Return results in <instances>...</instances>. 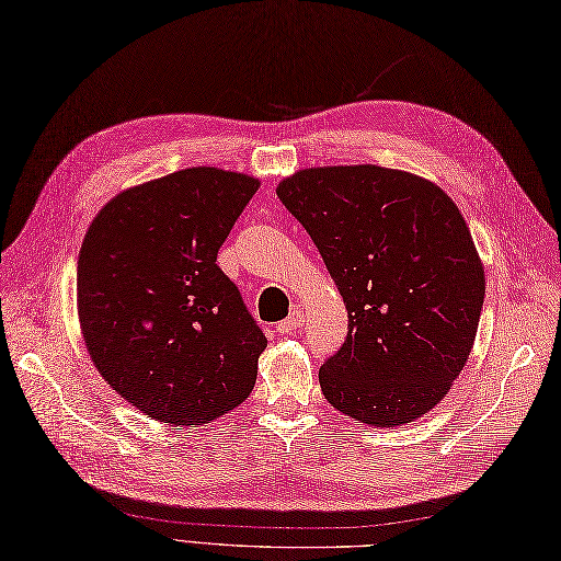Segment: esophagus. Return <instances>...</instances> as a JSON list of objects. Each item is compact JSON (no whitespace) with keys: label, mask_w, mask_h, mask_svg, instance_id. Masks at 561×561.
<instances>
[{"label":"esophagus","mask_w":561,"mask_h":561,"mask_svg":"<svg viewBox=\"0 0 561 561\" xmlns=\"http://www.w3.org/2000/svg\"><path fill=\"white\" fill-rule=\"evenodd\" d=\"M302 323H305V313H302V311H293L288 319L280 321V323L276 325V331H278V333H295L297 328H302Z\"/></svg>","instance_id":"obj_1"}]
</instances>
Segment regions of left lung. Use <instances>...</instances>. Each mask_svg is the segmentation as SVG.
I'll return each instance as SVG.
<instances>
[{
  "instance_id": "8db88e82",
  "label": "left lung",
  "mask_w": 561,
  "mask_h": 561,
  "mask_svg": "<svg viewBox=\"0 0 561 561\" xmlns=\"http://www.w3.org/2000/svg\"><path fill=\"white\" fill-rule=\"evenodd\" d=\"M276 195L347 309L345 345L319 371L323 398L374 428L428 414L469 359L485 297L483 262L453 197L376 163L295 171Z\"/></svg>"
}]
</instances>
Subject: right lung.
<instances>
[{
    "instance_id": "obj_1",
    "label": "right lung",
    "mask_w": 561,
    "mask_h": 561,
    "mask_svg": "<svg viewBox=\"0 0 561 561\" xmlns=\"http://www.w3.org/2000/svg\"><path fill=\"white\" fill-rule=\"evenodd\" d=\"M262 185L193 167L126 187L78 254V321L94 368L149 419L204 426L248 400L266 337L218 248Z\"/></svg>"
}]
</instances>
